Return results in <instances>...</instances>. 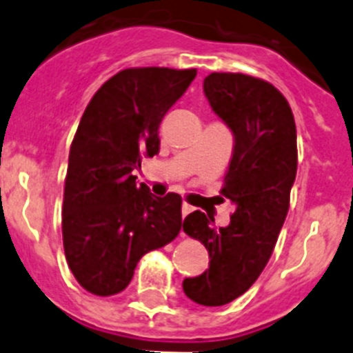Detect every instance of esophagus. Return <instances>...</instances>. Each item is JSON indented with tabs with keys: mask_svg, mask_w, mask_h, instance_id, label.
I'll return each instance as SVG.
<instances>
[{
	"mask_svg": "<svg viewBox=\"0 0 353 353\" xmlns=\"http://www.w3.org/2000/svg\"><path fill=\"white\" fill-rule=\"evenodd\" d=\"M190 212H193V207L190 203H183V217H186Z\"/></svg>",
	"mask_w": 353,
	"mask_h": 353,
	"instance_id": "1",
	"label": "esophagus"
}]
</instances>
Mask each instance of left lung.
Here are the masks:
<instances>
[{
	"label": "left lung",
	"instance_id": "8db88e82",
	"mask_svg": "<svg viewBox=\"0 0 353 353\" xmlns=\"http://www.w3.org/2000/svg\"><path fill=\"white\" fill-rule=\"evenodd\" d=\"M203 92L235 136L221 195L236 205L226 228L195 210L184 233L209 251V268L184 279V294L203 306L242 296L265 270L285 221L298 170L296 123L288 99L272 83L242 72H210Z\"/></svg>",
	"mask_w": 353,
	"mask_h": 353
}]
</instances>
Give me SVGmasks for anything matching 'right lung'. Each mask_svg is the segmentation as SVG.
I'll use <instances>...</instances> for the list:
<instances>
[{
	"label": "right lung",
	"instance_id": "obj_1",
	"mask_svg": "<svg viewBox=\"0 0 353 353\" xmlns=\"http://www.w3.org/2000/svg\"><path fill=\"white\" fill-rule=\"evenodd\" d=\"M196 69L128 68L90 99L69 150L62 242L85 291L113 296L130 284L146 252L181 232V199H158L132 170L160 148L158 127Z\"/></svg>",
	"mask_w": 353,
	"mask_h": 353
}]
</instances>
